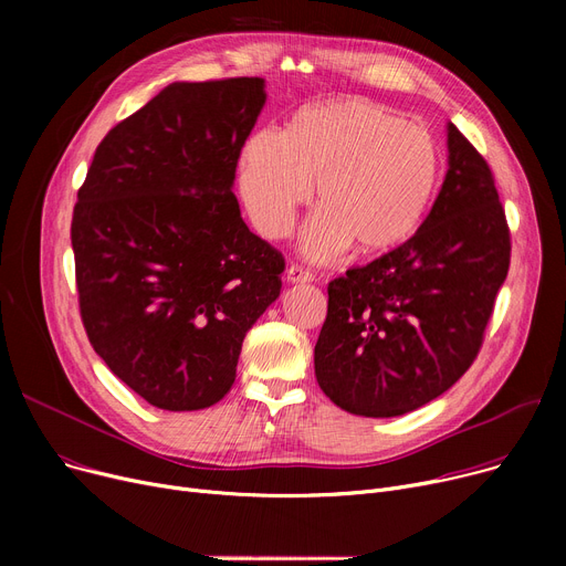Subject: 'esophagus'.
<instances>
[{
  "label": "esophagus",
  "mask_w": 566,
  "mask_h": 566,
  "mask_svg": "<svg viewBox=\"0 0 566 566\" xmlns=\"http://www.w3.org/2000/svg\"><path fill=\"white\" fill-rule=\"evenodd\" d=\"M286 280L291 282V284H301V282H312L314 280V273L312 271H307L305 265H298V263H291L289 268H286Z\"/></svg>",
  "instance_id": "34e87169"
}]
</instances>
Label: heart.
<instances>
[{
  "mask_svg": "<svg viewBox=\"0 0 566 566\" xmlns=\"http://www.w3.org/2000/svg\"><path fill=\"white\" fill-rule=\"evenodd\" d=\"M440 156L433 135L369 101L310 107L284 135L256 133L243 154L241 190L261 233L282 238L316 181L321 211L305 250L331 259L350 241L360 252L392 248L418 227Z\"/></svg>",
  "mask_w": 566,
  "mask_h": 566,
  "instance_id": "heart-1",
  "label": "heart"
}]
</instances>
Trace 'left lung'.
I'll return each instance as SVG.
<instances>
[{
	"label": "left lung",
	"instance_id": "left-lung-1",
	"mask_svg": "<svg viewBox=\"0 0 566 566\" xmlns=\"http://www.w3.org/2000/svg\"><path fill=\"white\" fill-rule=\"evenodd\" d=\"M450 169L408 241L328 284L314 348L325 397L365 418L420 408L470 369L507 277L512 238L489 163L448 126Z\"/></svg>",
	"mask_w": 566,
	"mask_h": 566
}]
</instances>
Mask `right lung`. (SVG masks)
I'll list each match as a JSON object with an SVG mask.
<instances>
[{"instance_id":"1","label":"right lung","mask_w":566,"mask_h":566,"mask_svg":"<svg viewBox=\"0 0 566 566\" xmlns=\"http://www.w3.org/2000/svg\"><path fill=\"white\" fill-rule=\"evenodd\" d=\"M261 77L176 82L98 144L73 208L80 316L109 371L163 410L218 403L284 256L241 218Z\"/></svg>"}]
</instances>
